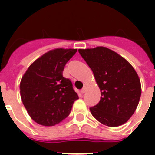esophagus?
<instances>
[{
    "instance_id": "esophagus-1",
    "label": "esophagus",
    "mask_w": 155,
    "mask_h": 155,
    "mask_svg": "<svg viewBox=\"0 0 155 155\" xmlns=\"http://www.w3.org/2000/svg\"><path fill=\"white\" fill-rule=\"evenodd\" d=\"M85 92H86V88H85V87H84V88H83V89L80 90V92H81L82 94H84Z\"/></svg>"
}]
</instances>
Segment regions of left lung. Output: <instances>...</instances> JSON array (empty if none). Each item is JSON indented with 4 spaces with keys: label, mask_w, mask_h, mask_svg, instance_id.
Segmentation results:
<instances>
[{
    "label": "left lung",
    "mask_w": 155,
    "mask_h": 155,
    "mask_svg": "<svg viewBox=\"0 0 155 155\" xmlns=\"http://www.w3.org/2000/svg\"><path fill=\"white\" fill-rule=\"evenodd\" d=\"M79 53L92 69L101 92L99 103L90 108L92 115L110 127L125 124L136 110L142 92L134 68L106 47L80 49Z\"/></svg>",
    "instance_id": "left-lung-1"
}]
</instances>
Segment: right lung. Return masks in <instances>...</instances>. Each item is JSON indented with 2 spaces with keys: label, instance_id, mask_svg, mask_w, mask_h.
Masks as SVG:
<instances>
[{
  "label": "right lung",
  "instance_id": "right-lung-1",
  "mask_svg": "<svg viewBox=\"0 0 155 155\" xmlns=\"http://www.w3.org/2000/svg\"><path fill=\"white\" fill-rule=\"evenodd\" d=\"M76 49L58 48L35 60L22 76L20 93L30 117L39 125L53 126L68 117L79 99L69 79L63 77L66 63Z\"/></svg>",
  "mask_w": 155,
  "mask_h": 155
}]
</instances>
